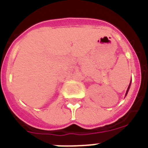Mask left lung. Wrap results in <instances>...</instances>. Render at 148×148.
I'll return each instance as SVG.
<instances>
[{
  "mask_svg": "<svg viewBox=\"0 0 148 148\" xmlns=\"http://www.w3.org/2000/svg\"><path fill=\"white\" fill-rule=\"evenodd\" d=\"M129 86H130V85H129V86H128V90H127V93H128V89H129ZM127 93H126V94H127Z\"/></svg>",
  "mask_w": 148,
  "mask_h": 148,
  "instance_id": "obj_1",
  "label": "left lung"
}]
</instances>
